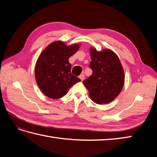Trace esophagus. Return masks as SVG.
<instances>
[{
  "mask_svg": "<svg viewBox=\"0 0 157 157\" xmlns=\"http://www.w3.org/2000/svg\"><path fill=\"white\" fill-rule=\"evenodd\" d=\"M84 78H85V76H84V74H81L79 76V78L81 79V81H83L84 79Z\"/></svg>",
  "mask_w": 157,
  "mask_h": 157,
  "instance_id": "esophagus-1",
  "label": "esophagus"
}]
</instances>
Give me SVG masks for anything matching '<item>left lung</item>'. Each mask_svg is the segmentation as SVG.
I'll use <instances>...</instances> for the list:
<instances>
[{
    "instance_id": "8db88e82",
    "label": "left lung",
    "mask_w": 157,
    "mask_h": 157,
    "mask_svg": "<svg viewBox=\"0 0 157 157\" xmlns=\"http://www.w3.org/2000/svg\"><path fill=\"white\" fill-rule=\"evenodd\" d=\"M92 74L83 82L95 103L107 104L121 92L125 82L124 70L115 53L106 48L98 51L90 48Z\"/></svg>"
}]
</instances>
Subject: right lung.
I'll list each match as a JSON object with an SVG mask.
<instances>
[{"label": "right lung", "instance_id": "1", "mask_svg": "<svg viewBox=\"0 0 157 157\" xmlns=\"http://www.w3.org/2000/svg\"><path fill=\"white\" fill-rule=\"evenodd\" d=\"M80 44L66 45L61 40L51 43L38 56L35 78L39 88L47 97L61 98L80 79L71 73L69 58L78 51Z\"/></svg>", "mask_w": 157, "mask_h": 157}]
</instances>
